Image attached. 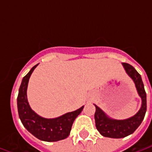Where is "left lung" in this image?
<instances>
[{
  "instance_id": "1",
  "label": "left lung",
  "mask_w": 152,
  "mask_h": 152,
  "mask_svg": "<svg viewBox=\"0 0 152 152\" xmlns=\"http://www.w3.org/2000/svg\"><path fill=\"white\" fill-rule=\"evenodd\" d=\"M122 64L128 75L135 83L137 93L142 98V107L138 112L133 117L127 120L117 121L107 117L105 113L98 106L95 105L96 112L94 114V119L96 128L104 137L121 138L133 134L140 125L142 121H143L147 111V94L144 89L143 82L142 80L140 74L130 64L126 63H123Z\"/></svg>"
}]
</instances>
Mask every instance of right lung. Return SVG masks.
Here are the masks:
<instances>
[{"instance_id": "right-lung-1", "label": "right lung", "mask_w": 152, "mask_h": 152, "mask_svg": "<svg viewBox=\"0 0 152 152\" xmlns=\"http://www.w3.org/2000/svg\"><path fill=\"white\" fill-rule=\"evenodd\" d=\"M37 65H35L22 80L17 99L18 115L23 126L38 139L45 142L63 140L68 137L73 122L84 107L55 119H45L36 114L28 104L27 88L29 78Z\"/></svg>"}]
</instances>
